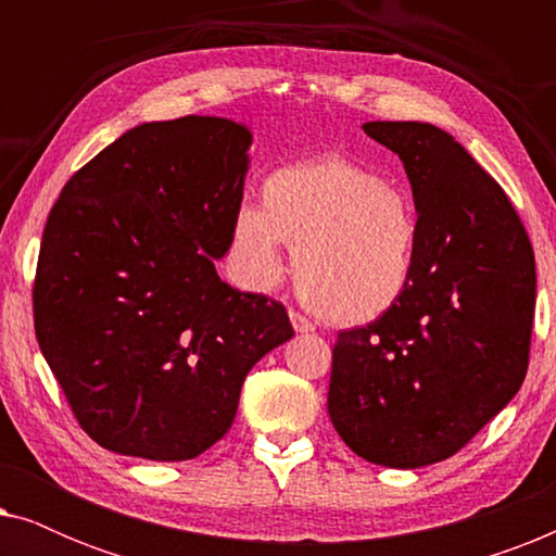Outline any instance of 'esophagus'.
<instances>
[{
    "instance_id": "esophagus-1",
    "label": "esophagus",
    "mask_w": 556,
    "mask_h": 556,
    "mask_svg": "<svg viewBox=\"0 0 556 556\" xmlns=\"http://www.w3.org/2000/svg\"><path fill=\"white\" fill-rule=\"evenodd\" d=\"M288 316H291L293 329L299 331V333H308V331H314V324H311L308 318L303 316V314H299V311H288Z\"/></svg>"
}]
</instances>
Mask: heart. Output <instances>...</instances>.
<instances>
[{
	"label": "heart",
	"mask_w": 556,
	"mask_h": 556,
	"mask_svg": "<svg viewBox=\"0 0 556 556\" xmlns=\"http://www.w3.org/2000/svg\"><path fill=\"white\" fill-rule=\"evenodd\" d=\"M293 248L301 301L337 326L382 318L413 286L422 217L413 192L354 159L326 154L273 169L261 210L232 217L230 253L242 280L268 291L286 276Z\"/></svg>",
	"instance_id": "b5f03b06"
}]
</instances>
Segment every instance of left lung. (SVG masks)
<instances>
[{
  "mask_svg": "<svg viewBox=\"0 0 556 556\" xmlns=\"http://www.w3.org/2000/svg\"><path fill=\"white\" fill-rule=\"evenodd\" d=\"M362 128L405 164L422 245L397 306L339 331L329 415L364 460L420 468L458 453L519 392L534 326V250L498 181L443 128Z\"/></svg>",
  "mask_w": 556,
  "mask_h": 556,
  "instance_id": "8db88e82",
  "label": "left lung"
}]
</instances>
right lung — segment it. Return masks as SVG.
Returning a JSON list of instances; mask_svg holds the SVG:
<instances>
[{
	"instance_id": "obj_1",
	"label": "right lung",
	"mask_w": 556,
	"mask_h": 556,
	"mask_svg": "<svg viewBox=\"0 0 556 556\" xmlns=\"http://www.w3.org/2000/svg\"><path fill=\"white\" fill-rule=\"evenodd\" d=\"M253 134L141 124L67 179L42 232L35 333L101 447L189 460L230 430L248 371L293 337L283 303L219 280Z\"/></svg>"
}]
</instances>
